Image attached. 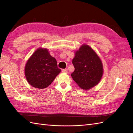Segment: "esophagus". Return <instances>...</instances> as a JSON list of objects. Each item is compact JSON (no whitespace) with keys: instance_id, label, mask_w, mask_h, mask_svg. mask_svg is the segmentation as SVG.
Masks as SVG:
<instances>
[{"instance_id":"1","label":"esophagus","mask_w":133,"mask_h":133,"mask_svg":"<svg viewBox=\"0 0 133 133\" xmlns=\"http://www.w3.org/2000/svg\"><path fill=\"white\" fill-rule=\"evenodd\" d=\"M63 73H68V70L66 69H64L62 70Z\"/></svg>"}]
</instances>
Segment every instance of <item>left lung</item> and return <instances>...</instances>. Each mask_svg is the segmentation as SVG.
Wrapping results in <instances>:
<instances>
[{"instance_id":"obj_1","label":"left lung","mask_w":133,"mask_h":133,"mask_svg":"<svg viewBox=\"0 0 133 133\" xmlns=\"http://www.w3.org/2000/svg\"><path fill=\"white\" fill-rule=\"evenodd\" d=\"M72 63L75 70L71 76L82 89L89 90L100 82L103 75V64L90 46L83 44L75 51Z\"/></svg>"}]
</instances>
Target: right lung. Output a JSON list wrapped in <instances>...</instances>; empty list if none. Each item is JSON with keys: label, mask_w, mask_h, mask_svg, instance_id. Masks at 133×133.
Masks as SVG:
<instances>
[{"label": "right lung", "mask_w": 133, "mask_h": 133, "mask_svg": "<svg viewBox=\"0 0 133 133\" xmlns=\"http://www.w3.org/2000/svg\"><path fill=\"white\" fill-rule=\"evenodd\" d=\"M61 71L57 62L46 48H39L28 60L24 73L27 82L33 87L43 89L53 82Z\"/></svg>", "instance_id": "right-lung-1"}]
</instances>
